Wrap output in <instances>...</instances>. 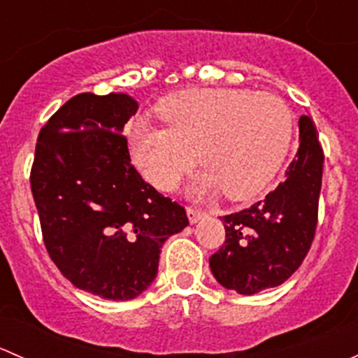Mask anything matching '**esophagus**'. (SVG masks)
<instances>
[{
    "label": "esophagus",
    "mask_w": 358,
    "mask_h": 358,
    "mask_svg": "<svg viewBox=\"0 0 358 358\" xmlns=\"http://www.w3.org/2000/svg\"><path fill=\"white\" fill-rule=\"evenodd\" d=\"M187 216H189L190 223H197L202 216H206V213L201 211V209H196V208H187Z\"/></svg>",
    "instance_id": "esophagus-1"
}]
</instances>
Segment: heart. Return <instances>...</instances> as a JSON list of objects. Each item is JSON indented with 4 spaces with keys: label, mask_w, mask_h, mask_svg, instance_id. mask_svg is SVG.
Returning a JSON list of instances; mask_svg holds the SVG:
<instances>
[{
    "label": "heart",
    "mask_w": 358,
    "mask_h": 358,
    "mask_svg": "<svg viewBox=\"0 0 358 358\" xmlns=\"http://www.w3.org/2000/svg\"><path fill=\"white\" fill-rule=\"evenodd\" d=\"M157 115L166 128L133 121L128 140L143 176L166 192L199 156L208 171L197 190L222 189L229 199H248L275 175L292 136L287 103L273 93L244 88L180 92L159 103Z\"/></svg>",
    "instance_id": "heart-1"
}]
</instances>
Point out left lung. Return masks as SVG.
Masks as SVG:
<instances>
[{
  "label": "left lung",
  "instance_id": "8db88e82",
  "mask_svg": "<svg viewBox=\"0 0 358 358\" xmlns=\"http://www.w3.org/2000/svg\"><path fill=\"white\" fill-rule=\"evenodd\" d=\"M299 149L286 178L263 201L223 216L225 243L209 258L215 279L239 294L277 287L299 268L313 243L324 150L308 115L299 117Z\"/></svg>",
  "mask_w": 358,
  "mask_h": 358
}]
</instances>
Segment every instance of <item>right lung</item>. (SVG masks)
<instances>
[{
  "label": "right lung",
  "mask_w": 358,
  "mask_h": 358,
  "mask_svg": "<svg viewBox=\"0 0 358 358\" xmlns=\"http://www.w3.org/2000/svg\"><path fill=\"white\" fill-rule=\"evenodd\" d=\"M138 103L124 93H79L39 131L31 190L50 258L79 289L126 301L157 275L169 236L189 225L183 206L131 164L122 128Z\"/></svg>",
  "instance_id": "add662e5"
}]
</instances>
